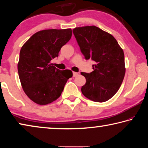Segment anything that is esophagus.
Segmentation results:
<instances>
[{
    "label": "esophagus",
    "instance_id": "esophagus-1",
    "mask_svg": "<svg viewBox=\"0 0 148 148\" xmlns=\"http://www.w3.org/2000/svg\"><path fill=\"white\" fill-rule=\"evenodd\" d=\"M77 75H78V73H77V72H73V77H76L77 76Z\"/></svg>",
    "mask_w": 148,
    "mask_h": 148
}]
</instances>
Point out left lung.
Masks as SVG:
<instances>
[{"label":"left lung","instance_id":"obj_1","mask_svg":"<svg viewBox=\"0 0 148 148\" xmlns=\"http://www.w3.org/2000/svg\"><path fill=\"white\" fill-rule=\"evenodd\" d=\"M73 33L86 59L95 62L91 73L81 72L82 92L94 102L108 101L118 91L125 74L123 50L112 34L96 26L76 27Z\"/></svg>","mask_w":148,"mask_h":148}]
</instances>
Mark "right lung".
Instances as JSON below:
<instances>
[{"mask_svg": "<svg viewBox=\"0 0 148 148\" xmlns=\"http://www.w3.org/2000/svg\"><path fill=\"white\" fill-rule=\"evenodd\" d=\"M72 29H47L36 32L20 50L17 71L27 96L35 103L46 105L61 96L70 70L61 71L51 61L72 36Z\"/></svg>", "mask_w": 148, "mask_h": 148, "instance_id": "1", "label": "right lung"}]
</instances>
